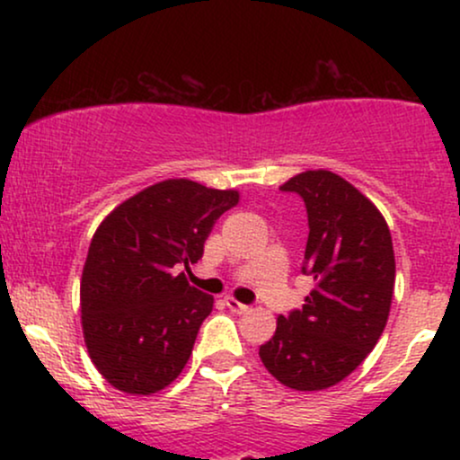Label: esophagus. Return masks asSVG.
<instances>
[{"label": "esophagus", "instance_id": "obj_1", "mask_svg": "<svg viewBox=\"0 0 460 460\" xmlns=\"http://www.w3.org/2000/svg\"><path fill=\"white\" fill-rule=\"evenodd\" d=\"M225 305L231 311H235V314H248V311H251V307H248V305L240 303V300H235V298H231V296L225 298Z\"/></svg>", "mask_w": 460, "mask_h": 460}]
</instances>
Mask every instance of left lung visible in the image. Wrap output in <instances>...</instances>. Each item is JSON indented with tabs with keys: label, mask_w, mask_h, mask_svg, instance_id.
Masks as SVG:
<instances>
[{
	"label": "left lung",
	"mask_w": 460,
	"mask_h": 460,
	"mask_svg": "<svg viewBox=\"0 0 460 460\" xmlns=\"http://www.w3.org/2000/svg\"><path fill=\"white\" fill-rule=\"evenodd\" d=\"M281 190L307 208L303 272L314 289L303 309L279 315L260 357L285 387L320 392L355 372L381 340L395 283L392 234L376 205L331 171H305Z\"/></svg>",
	"instance_id": "left-lung-1"
}]
</instances>
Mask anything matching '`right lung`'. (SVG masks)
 I'll use <instances>...</instances> for the list:
<instances>
[{
	"mask_svg": "<svg viewBox=\"0 0 460 460\" xmlns=\"http://www.w3.org/2000/svg\"><path fill=\"white\" fill-rule=\"evenodd\" d=\"M237 200V190L166 179L123 200L94 231L79 285L84 341L119 392L151 395L186 367L214 296L177 270L203 257L214 223Z\"/></svg>",
	"mask_w": 460,
	"mask_h": 460,
	"instance_id": "add662e5",
	"label": "right lung"
}]
</instances>
